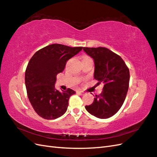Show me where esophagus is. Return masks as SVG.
<instances>
[{
	"label": "esophagus",
	"mask_w": 157,
	"mask_h": 157,
	"mask_svg": "<svg viewBox=\"0 0 157 157\" xmlns=\"http://www.w3.org/2000/svg\"><path fill=\"white\" fill-rule=\"evenodd\" d=\"M77 94H79L80 95H83L84 94V92L83 91H77Z\"/></svg>",
	"instance_id": "1"
}]
</instances>
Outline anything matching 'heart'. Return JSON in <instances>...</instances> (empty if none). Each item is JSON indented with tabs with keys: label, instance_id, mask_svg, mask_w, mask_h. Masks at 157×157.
<instances>
[{
	"label": "heart",
	"instance_id": "1",
	"mask_svg": "<svg viewBox=\"0 0 157 157\" xmlns=\"http://www.w3.org/2000/svg\"><path fill=\"white\" fill-rule=\"evenodd\" d=\"M86 57H88V56H85V57H84V58H86Z\"/></svg>",
	"mask_w": 157,
	"mask_h": 157
}]
</instances>
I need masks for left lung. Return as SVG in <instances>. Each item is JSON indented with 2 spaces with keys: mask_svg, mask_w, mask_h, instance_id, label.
<instances>
[{
  "mask_svg": "<svg viewBox=\"0 0 157 157\" xmlns=\"http://www.w3.org/2000/svg\"><path fill=\"white\" fill-rule=\"evenodd\" d=\"M84 51L94 59V78L103 83V91L94 102L85 106L86 111L99 118L116 114L124 103L129 87L130 71L121 56L104 47L88 48Z\"/></svg>",
  "mask_w": 157,
  "mask_h": 157,
  "instance_id": "1",
  "label": "left lung"
}]
</instances>
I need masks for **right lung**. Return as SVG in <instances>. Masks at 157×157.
<instances>
[{
    "label": "right lung",
    "mask_w": 157,
    "mask_h": 157,
    "mask_svg": "<svg viewBox=\"0 0 157 157\" xmlns=\"http://www.w3.org/2000/svg\"><path fill=\"white\" fill-rule=\"evenodd\" d=\"M82 49L53 44L38 50L29 60L25 75L27 96L42 118L56 119L67 111L69 99L75 92L70 88L61 92L56 90V76L63 72L66 62Z\"/></svg>",
    "instance_id": "add662e5"
}]
</instances>
